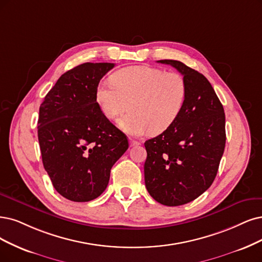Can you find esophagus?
<instances>
[{
    "mask_svg": "<svg viewBox=\"0 0 262 262\" xmlns=\"http://www.w3.org/2000/svg\"><path fill=\"white\" fill-rule=\"evenodd\" d=\"M129 144H130V147H135V146H139V144H140V141H137V140H134V139H130V140H129Z\"/></svg>",
    "mask_w": 262,
    "mask_h": 262,
    "instance_id": "obj_1",
    "label": "esophagus"
}]
</instances>
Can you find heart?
I'll return each instance as SVG.
<instances>
[{"instance_id":"heart-1","label":"heart","mask_w":262,"mask_h":262,"mask_svg":"<svg viewBox=\"0 0 262 262\" xmlns=\"http://www.w3.org/2000/svg\"><path fill=\"white\" fill-rule=\"evenodd\" d=\"M111 82H100L95 99L108 120H116L127 108L129 113L119 125L129 135L139 136L150 130L161 134L176 122L187 97L185 77L175 71L132 66L115 71Z\"/></svg>"}]
</instances>
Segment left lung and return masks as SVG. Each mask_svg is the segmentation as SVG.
Instances as JSON below:
<instances>
[{
    "instance_id": "obj_1",
    "label": "left lung",
    "mask_w": 262,
    "mask_h": 262,
    "mask_svg": "<svg viewBox=\"0 0 262 262\" xmlns=\"http://www.w3.org/2000/svg\"><path fill=\"white\" fill-rule=\"evenodd\" d=\"M183 75L185 105L176 122L144 142V182L150 195L166 206L195 200L214 182L226 146V115L211 84L178 60H159Z\"/></svg>"
}]
</instances>
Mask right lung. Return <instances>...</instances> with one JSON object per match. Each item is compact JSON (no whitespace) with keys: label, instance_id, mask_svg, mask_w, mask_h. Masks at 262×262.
Returning a JSON list of instances; mask_svg holds the SVG:
<instances>
[{"label":"right lung","instance_id":"1","mask_svg":"<svg viewBox=\"0 0 262 262\" xmlns=\"http://www.w3.org/2000/svg\"><path fill=\"white\" fill-rule=\"evenodd\" d=\"M114 63L85 62L63 73L40 106L37 137L56 191L73 202L98 198L128 140L101 113L95 91Z\"/></svg>","mask_w":262,"mask_h":262}]
</instances>
